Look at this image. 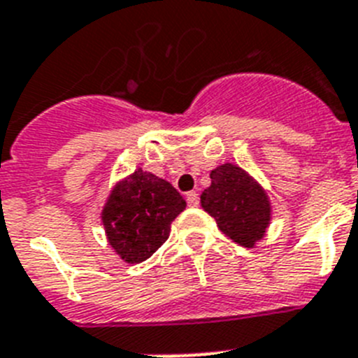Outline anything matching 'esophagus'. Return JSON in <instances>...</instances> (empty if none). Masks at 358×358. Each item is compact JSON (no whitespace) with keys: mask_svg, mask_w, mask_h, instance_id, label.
Segmentation results:
<instances>
[{"mask_svg":"<svg viewBox=\"0 0 358 358\" xmlns=\"http://www.w3.org/2000/svg\"><path fill=\"white\" fill-rule=\"evenodd\" d=\"M187 203L189 207H198V203H200V198H198L196 192H187Z\"/></svg>","mask_w":358,"mask_h":358,"instance_id":"obj_1","label":"esophagus"}]
</instances>
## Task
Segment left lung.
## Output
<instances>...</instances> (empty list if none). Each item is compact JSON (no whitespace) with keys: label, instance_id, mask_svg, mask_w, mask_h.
<instances>
[{"label":"left lung","instance_id":"8db88e82","mask_svg":"<svg viewBox=\"0 0 358 358\" xmlns=\"http://www.w3.org/2000/svg\"><path fill=\"white\" fill-rule=\"evenodd\" d=\"M201 207L220 231L241 247H254L270 223V201L259 183L241 167L223 164L210 171V187L200 196Z\"/></svg>","mask_w":358,"mask_h":358}]
</instances>
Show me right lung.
Here are the masks:
<instances>
[{"label": "right lung", "mask_w": 358, "mask_h": 358, "mask_svg": "<svg viewBox=\"0 0 358 358\" xmlns=\"http://www.w3.org/2000/svg\"><path fill=\"white\" fill-rule=\"evenodd\" d=\"M185 200L169 182L136 169L111 191L102 223L115 252L127 263L153 256L171 232V222L185 209Z\"/></svg>", "instance_id": "add662e5"}]
</instances>
